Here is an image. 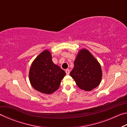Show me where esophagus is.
I'll return each mask as SVG.
<instances>
[{
    "label": "esophagus",
    "mask_w": 127,
    "mask_h": 127,
    "mask_svg": "<svg viewBox=\"0 0 127 127\" xmlns=\"http://www.w3.org/2000/svg\"><path fill=\"white\" fill-rule=\"evenodd\" d=\"M65 73H66V74H69V73H70V70H69V69H66L65 70Z\"/></svg>",
    "instance_id": "obj_1"
}]
</instances>
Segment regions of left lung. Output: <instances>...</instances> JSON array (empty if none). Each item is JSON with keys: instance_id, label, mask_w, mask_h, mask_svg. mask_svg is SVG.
Returning <instances> with one entry per match:
<instances>
[{"instance_id": "8db88e82", "label": "left lung", "mask_w": 127, "mask_h": 127, "mask_svg": "<svg viewBox=\"0 0 127 127\" xmlns=\"http://www.w3.org/2000/svg\"><path fill=\"white\" fill-rule=\"evenodd\" d=\"M70 75L82 90L91 91L100 84L102 78L101 65L86 49L79 51Z\"/></svg>"}]
</instances>
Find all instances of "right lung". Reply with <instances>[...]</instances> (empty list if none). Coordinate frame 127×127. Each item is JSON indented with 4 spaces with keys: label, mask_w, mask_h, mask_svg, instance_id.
<instances>
[{
    "label": "right lung",
    "mask_w": 127,
    "mask_h": 127,
    "mask_svg": "<svg viewBox=\"0 0 127 127\" xmlns=\"http://www.w3.org/2000/svg\"><path fill=\"white\" fill-rule=\"evenodd\" d=\"M65 72L52 61L51 53L45 50L34 60L29 72L30 83L41 93L50 94L59 89Z\"/></svg>",
    "instance_id": "1"
}]
</instances>
